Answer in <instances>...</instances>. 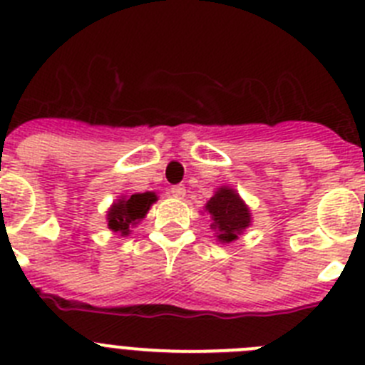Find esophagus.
I'll return each instance as SVG.
<instances>
[{"instance_id": "esophagus-1", "label": "esophagus", "mask_w": 365, "mask_h": 365, "mask_svg": "<svg viewBox=\"0 0 365 365\" xmlns=\"http://www.w3.org/2000/svg\"><path fill=\"white\" fill-rule=\"evenodd\" d=\"M170 193H172V197H175V199H185L186 188L182 185H177L173 186V188H170Z\"/></svg>"}]
</instances>
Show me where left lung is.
<instances>
[{
    "mask_svg": "<svg viewBox=\"0 0 365 365\" xmlns=\"http://www.w3.org/2000/svg\"><path fill=\"white\" fill-rule=\"evenodd\" d=\"M205 212L212 217L210 228L220 244L235 242L253 222L252 210L232 186H219L205 205Z\"/></svg>",
    "mask_w": 365,
    "mask_h": 365,
    "instance_id": "1",
    "label": "left lung"
}]
</instances>
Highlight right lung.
Segmentation results:
<instances>
[{
  "mask_svg": "<svg viewBox=\"0 0 365 365\" xmlns=\"http://www.w3.org/2000/svg\"><path fill=\"white\" fill-rule=\"evenodd\" d=\"M159 197L153 192L133 193V195L117 197L112 206L106 212V222L113 233L121 237H128L132 228L141 222L146 217L148 210Z\"/></svg>",
  "mask_w": 365,
  "mask_h": 365,
  "instance_id": "add662e5",
  "label": "right lung"
}]
</instances>
